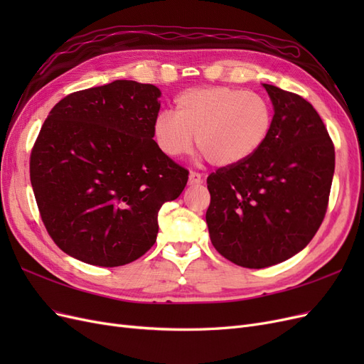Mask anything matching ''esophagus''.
Returning a JSON list of instances; mask_svg holds the SVG:
<instances>
[{"instance_id": "esophagus-1", "label": "esophagus", "mask_w": 364, "mask_h": 364, "mask_svg": "<svg viewBox=\"0 0 364 364\" xmlns=\"http://www.w3.org/2000/svg\"><path fill=\"white\" fill-rule=\"evenodd\" d=\"M202 183V176L196 171H191L188 176V185H199Z\"/></svg>"}]
</instances>
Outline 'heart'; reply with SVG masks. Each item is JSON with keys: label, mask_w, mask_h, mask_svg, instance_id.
Here are the masks:
<instances>
[{"label": "heart", "mask_w": 364, "mask_h": 364, "mask_svg": "<svg viewBox=\"0 0 364 364\" xmlns=\"http://www.w3.org/2000/svg\"><path fill=\"white\" fill-rule=\"evenodd\" d=\"M273 123L267 98L229 86L193 87L174 100V114L164 111L153 123V138L170 158L193 146L214 167H234L264 146Z\"/></svg>", "instance_id": "obj_1"}]
</instances>
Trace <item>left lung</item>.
<instances>
[{
    "instance_id": "8db88e82",
    "label": "left lung",
    "mask_w": 364,
    "mask_h": 364,
    "mask_svg": "<svg viewBox=\"0 0 364 364\" xmlns=\"http://www.w3.org/2000/svg\"><path fill=\"white\" fill-rule=\"evenodd\" d=\"M262 86L274 111L269 138L247 161L206 179L211 243L247 269L282 262L310 243L323 222L336 165L316 109L301 95Z\"/></svg>"
}]
</instances>
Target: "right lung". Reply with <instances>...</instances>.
I'll return each mask as SVG.
<instances>
[{"label": "right lung", "mask_w": 364, "mask_h": 364, "mask_svg": "<svg viewBox=\"0 0 364 364\" xmlns=\"http://www.w3.org/2000/svg\"><path fill=\"white\" fill-rule=\"evenodd\" d=\"M159 97L153 85L115 80L50 111L31 149L30 181L47 232L70 257L118 267L155 245L161 206L188 181L153 139Z\"/></svg>", "instance_id": "right-lung-1"}]
</instances>
